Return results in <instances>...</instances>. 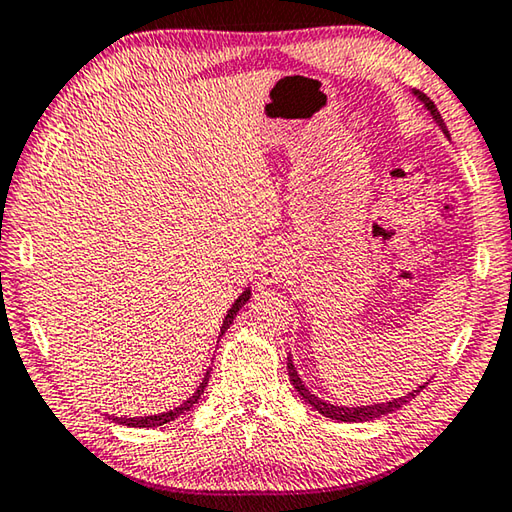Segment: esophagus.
<instances>
[{"instance_id":"1","label":"esophagus","mask_w":512,"mask_h":512,"mask_svg":"<svg viewBox=\"0 0 512 512\" xmlns=\"http://www.w3.org/2000/svg\"><path fill=\"white\" fill-rule=\"evenodd\" d=\"M262 280L264 282H280L282 277H287L289 271V264H287V257H284L282 248L271 246L264 253V262H262Z\"/></svg>"}]
</instances>
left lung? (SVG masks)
Returning <instances> with one entry per match:
<instances>
[{
	"label": "left lung",
	"instance_id": "left-lung-1",
	"mask_svg": "<svg viewBox=\"0 0 512 512\" xmlns=\"http://www.w3.org/2000/svg\"><path fill=\"white\" fill-rule=\"evenodd\" d=\"M411 94H413L415 99L420 101V106L429 112V117H431L433 121H436V126L440 128V131H443V133L447 135L445 126H443V119H440L436 106H433V101H429V97H424V94L418 92V90H413ZM287 370H289V381L293 384V388H296V391H298L300 400H305V404H309L311 409L318 411L320 415H325V418H329V420H339V422H370V420L384 418V415L395 413L397 409H402V406H404L406 402H411L415 395H420L424 384H429V381H424V384H420L418 388H415V391L406 393V395H402V397H393V400H388V402L366 404V406H343V404L325 402L323 397H318L316 393H311L305 381L300 379L298 370H296V363H293L291 354H289V361H287Z\"/></svg>",
	"mask_w": 512,
	"mask_h": 512
}]
</instances>
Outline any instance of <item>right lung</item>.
Segmentation results:
<instances>
[{"label":"right lung","instance_id":"right-lung-1","mask_svg":"<svg viewBox=\"0 0 512 512\" xmlns=\"http://www.w3.org/2000/svg\"><path fill=\"white\" fill-rule=\"evenodd\" d=\"M248 300H250V287L241 291V296L235 300V305L228 309V314H225V318H223V325H221L219 336H223L225 332H228L230 325H232V320H235V316L239 314V309L244 307ZM207 381H210V372H205V377H203L201 384H198L196 391L189 395L183 404L176 406V409H169V411L155 413V415H142V418H126V415H124V418H117V415H108V418L112 422H117V424H124V427H140V429H144V427L146 429H149V427H162V424H169V422H173L176 418H180V415H185L187 411L194 409V406L198 404V400H201V395L205 393Z\"/></svg>","mask_w":512,"mask_h":512}]
</instances>
